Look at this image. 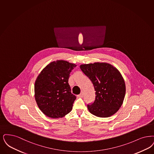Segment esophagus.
I'll use <instances>...</instances> for the list:
<instances>
[{
	"label": "esophagus",
	"mask_w": 154,
	"mask_h": 154,
	"mask_svg": "<svg viewBox=\"0 0 154 154\" xmlns=\"http://www.w3.org/2000/svg\"><path fill=\"white\" fill-rule=\"evenodd\" d=\"M83 96H84V93L81 92L80 93V94H79V95L77 96V97H80V98H81V97H83Z\"/></svg>",
	"instance_id": "1"
}]
</instances>
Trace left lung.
<instances>
[{
    "instance_id": "left-lung-1",
    "label": "left lung",
    "mask_w": 154,
    "mask_h": 154,
    "mask_svg": "<svg viewBox=\"0 0 154 154\" xmlns=\"http://www.w3.org/2000/svg\"><path fill=\"white\" fill-rule=\"evenodd\" d=\"M80 69L91 80L96 91V98L88 109L99 117H110L123 104L125 84L117 68L106 62L82 64Z\"/></svg>"
}]
</instances>
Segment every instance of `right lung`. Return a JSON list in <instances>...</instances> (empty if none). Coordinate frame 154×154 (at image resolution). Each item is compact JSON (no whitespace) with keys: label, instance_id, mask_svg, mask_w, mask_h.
<instances>
[{"label":"right lung","instance_id":"obj_1","mask_svg":"<svg viewBox=\"0 0 154 154\" xmlns=\"http://www.w3.org/2000/svg\"><path fill=\"white\" fill-rule=\"evenodd\" d=\"M77 65L64 60L50 62L37 77L34 96L40 110L48 117L58 119L72 111L76 99L68 83L70 73Z\"/></svg>","mask_w":154,"mask_h":154}]
</instances>
